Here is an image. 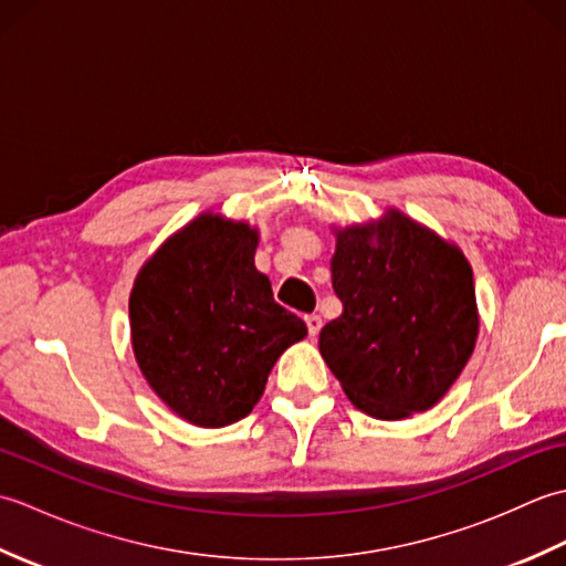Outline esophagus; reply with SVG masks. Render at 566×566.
<instances>
[{"mask_svg":"<svg viewBox=\"0 0 566 566\" xmlns=\"http://www.w3.org/2000/svg\"><path fill=\"white\" fill-rule=\"evenodd\" d=\"M304 321H306V328H308V335H311V338H316V335H318V331H321V326H323V321H321V316H316V314H311V316H306Z\"/></svg>","mask_w":566,"mask_h":566,"instance_id":"obj_1","label":"esophagus"}]
</instances>
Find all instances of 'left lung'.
Listing matches in <instances>:
<instances>
[{
  "label": "left lung",
  "mask_w": 566,
  "mask_h": 566,
  "mask_svg": "<svg viewBox=\"0 0 566 566\" xmlns=\"http://www.w3.org/2000/svg\"><path fill=\"white\" fill-rule=\"evenodd\" d=\"M338 233L331 262L343 314L318 347L357 408L399 420L436 406L474 350L472 268L454 245L394 211Z\"/></svg>",
  "instance_id": "1"
}]
</instances>
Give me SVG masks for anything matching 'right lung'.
I'll use <instances>...</instances> for the list:
<instances>
[{
  "instance_id": "obj_1",
  "label": "right lung",
  "mask_w": 566,
  "mask_h": 566,
  "mask_svg": "<svg viewBox=\"0 0 566 566\" xmlns=\"http://www.w3.org/2000/svg\"><path fill=\"white\" fill-rule=\"evenodd\" d=\"M258 233L203 213L143 264L130 338L143 377L177 416L231 426L260 401L270 371L306 323L274 302L255 270Z\"/></svg>"
}]
</instances>
